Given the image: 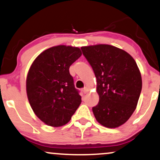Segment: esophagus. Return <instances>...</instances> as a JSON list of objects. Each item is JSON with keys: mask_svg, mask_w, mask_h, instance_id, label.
Instances as JSON below:
<instances>
[{"mask_svg": "<svg viewBox=\"0 0 160 160\" xmlns=\"http://www.w3.org/2000/svg\"><path fill=\"white\" fill-rule=\"evenodd\" d=\"M89 91V90H88V88H87V87H85V88H83V93H87Z\"/></svg>", "mask_w": 160, "mask_h": 160, "instance_id": "obj_1", "label": "esophagus"}]
</instances>
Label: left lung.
<instances>
[{"instance_id": "1", "label": "left lung", "mask_w": 160, "mask_h": 160, "mask_svg": "<svg viewBox=\"0 0 160 160\" xmlns=\"http://www.w3.org/2000/svg\"><path fill=\"white\" fill-rule=\"evenodd\" d=\"M82 54L97 78L99 101L92 108L102 126L116 128L124 123L136 109L142 89V78L134 58L109 44L82 47Z\"/></svg>"}]
</instances>
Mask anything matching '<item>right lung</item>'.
Wrapping results in <instances>:
<instances>
[{
    "instance_id": "add662e5",
    "label": "right lung",
    "mask_w": 160,
    "mask_h": 160,
    "mask_svg": "<svg viewBox=\"0 0 160 160\" xmlns=\"http://www.w3.org/2000/svg\"><path fill=\"white\" fill-rule=\"evenodd\" d=\"M81 55L75 47H52L38 55L30 67L28 99L36 116L48 126L65 125L81 103L69 70Z\"/></svg>"
}]
</instances>
